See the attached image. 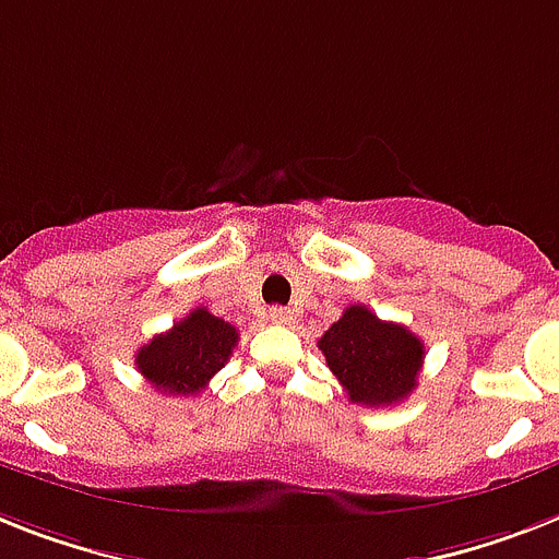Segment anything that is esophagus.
Segmentation results:
<instances>
[{
    "label": "esophagus",
    "instance_id": "1",
    "mask_svg": "<svg viewBox=\"0 0 559 559\" xmlns=\"http://www.w3.org/2000/svg\"><path fill=\"white\" fill-rule=\"evenodd\" d=\"M270 321L272 324H289L293 321V310L289 307H270Z\"/></svg>",
    "mask_w": 559,
    "mask_h": 559
}]
</instances>
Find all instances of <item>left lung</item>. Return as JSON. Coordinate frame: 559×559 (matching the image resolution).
<instances>
[{
  "label": "left lung",
  "instance_id": "8db88e82",
  "mask_svg": "<svg viewBox=\"0 0 559 559\" xmlns=\"http://www.w3.org/2000/svg\"><path fill=\"white\" fill-rule=\"evenodd\" d=\"M319 350L353 405L367 407L402 402L425 361V344L405 324L382 321L361 304L321 335Z\"/></svg>",
  "mask_w": 559,
  "mask_h": 559
}]
</instances>
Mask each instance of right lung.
<instances>
[{
	"label": "right lung",
	"mask_w": 559,
	"mask_h": 559,
	"mask_svg": "<svg viewBox=\"0 0 559 559\" xmlns=\"http://www.w3.org/2000/svg\"><path fill=\"white\" fill-rule=\"evenodd\" d=\"M238 330L198 307L177 321L169 333L154 335L138 350L134 365L148 384L169 396H194L229 361Z\"/></svg>",
	"instance_id": "add662e5"
}]
</instances>
